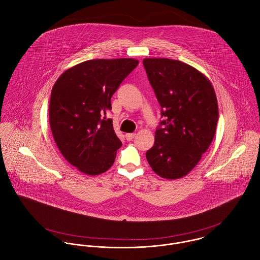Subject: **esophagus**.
<instances>
[{"label":"esophagus","instance_id":"34e87169","mask_svg":"<svg viewBox=\"0 0 260 260\" xmlns=\"http://www.w3.org/2000/svg\"><path fill=\"white\" fill-rule=\"evenodd\" d=\"M136 136V134L135 133H128V134H126L125 135V138H126V140L127 141H131V140H133L134 139V137Z\"/></svg>","mask_w":260,"mask_h":260}]
</instances>
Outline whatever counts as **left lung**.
<instances>
[{"label":"left lung","instance_id":"8db88e82","mask_svg":"<svg viewBox=\"0 0 260 260\" xmlns=\"http://www.w3.org/2000/svg\"><path fill=\"white\" fill-rule=\"evenodd\" d=\"M149 82L161 106L154 145L146 152L152 170L167 179L188 174L211 144L218 105L210 81L177 60H143Z\"/></svg>","mask_w":260,"mask_h":260}]
</instances>
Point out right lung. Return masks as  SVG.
I'll return each instance as SVG.
<instances>
[{
  "label": "right lung",
  "mask_w": 260,
  "mask_h": 260,
  "mask_svg": "<svg viewBox=\"0 0 260 260\" xmlns=\"http://www.w3.org/2000/svg\"><path fill=\"white\" fill-rule=\"evenodd\" d=\"M135 59H96L68 69L56 81L49 119L54 140L65 159L88 175L107 171L122 142L115 134L111 97L138 65Z\"/></svg>",
  "instance_id": "obj_1"
}]
</instances>
